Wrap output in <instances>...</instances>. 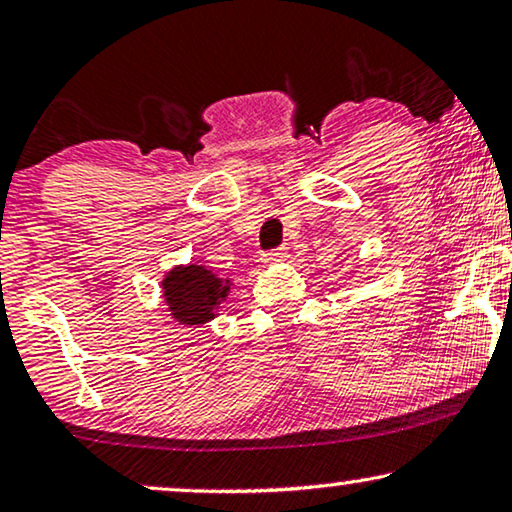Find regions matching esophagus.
<instances>
[{"instance_id": "obj_1", "label": "esophagus", "mask_w": 512, "mask_h": 512, "mask_svg": "<svg viewBox=\"0 0 512 512\" xmlns=\"http://www.w3.org/2000/svg\"><path fill=\"white\" fill-rule=\"evenodd\" d=\"M287 257H290V255H287V248H278V250H271V253H264L262 262L264 264H278V262H285Z\"/></svg>"}]
</instances>
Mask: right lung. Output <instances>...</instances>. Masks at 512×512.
Instances as JSON below:
<instances>
[{
	"instance_id": "obj_1",
	"label": "right lung",
	"mask_w": 512,
	"mask_h": 512,
	"mask_svg": "<svg viewBox=\"0 0 512 512\" xmlns=\"http://www.w3.org/2000/svg\"><path fill=\"white\" fill-rule=\"evenodd\" d=\"M232 280L222 278L204 264H176L162 278V297L169 315L181 327H204L220 315L229 299Z\"/></svg>"
}]
</instances>
